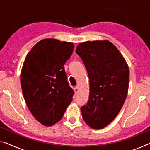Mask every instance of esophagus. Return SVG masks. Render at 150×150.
<instances>
[{
    "instance_id": "1",
    "label": "esophagus",
    "mask_w": 150,
    "mask_h": 150,
    "mask_svg": "<svg viewBox=\"0 0 150 150\" xmlns=\"http://www.w3.org/2000/svg\"><path fill=\"white\" fill-rule=\"evenodd\" d=\"M73 90H74L75 94H77V92H78V91H79V88H78V87H75V88H73Z\"/></svg>"
}]
</instances>
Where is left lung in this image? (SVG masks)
<instances>
[{"instance_id": "left-lung-1", "label": "left lung", "mask_w": 150, "mask_h": 150, "mask_svg": "<svg viewBox=\"0 0 150 150\" xmlns=\"http://www.w3.org/2000/svg\"><path fill=\"white\" fill-rule=\"evenodd\" d=\"M76 53L83 62L89 80V100L81 108L82 117L91 128L103 129L123 106L129 89V67L108 40L80 43Z\"/></svg>"}]
</instances>
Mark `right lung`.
Returning a JSON list of instances; mask_svg holds the SVG:
<instances>
[{"label":"right lung","instance_id":"obj_1","mask_svg":"<svg viewBox=\"0 0 150 150\" xmlns=\"http://www.w3.org/2000/svg\"><path fill=\"white\" fill-rule=\"evenodd\" d=\"M74 44L47 38L40 40L27 54L21 73V85L29 110L47 127L61 120L73 100L64 65Z\"/></svg>","mask_w":150,"mask_h":150}]
</instances>
